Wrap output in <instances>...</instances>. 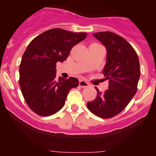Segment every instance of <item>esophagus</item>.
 I'll return each instance as SVG.
<instances>
[{
  "label": "esophagus",
  "mask_w": 156,
  "mask_h": 156,
  "mask_svg": "<svg viewBox=\"0 0 156 156\" xmlns=\"http://www.w3.org/2000/svg\"><path fill=\"white\" fill-rule=\"evenodd\" d=\"M79 86H80V87H81L84 88V87H89L90 84H88L87 82H86L85 81H83V80H81V81H79Z\"/></svg>",
  "instance_id": "34e87169"
}]
</instances>
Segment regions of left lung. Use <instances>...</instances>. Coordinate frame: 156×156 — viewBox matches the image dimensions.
I'll list each match as a JSON object with an SVG mask.
<instances>
[{
  "instance_id": "left-lung-1",
  "label": "left lung",
  "mask_w": 156,
  "mask_h": 156,
  "mask_svg": "<svg viewBox=\"0 0 156 156\" xmlns=\"http://www.w3.org/2000/svg\"><path fill=\"white\" fill-rule=\"evenodd\" d=\"M93 35L106 48L103 74L109 84L103 93L95 87L97 97L87 107L98 117L110 119L123 111L136 94L140 76L139 58L133 47L119 34L103 31Z\"/></svg>"
}]
</instances>
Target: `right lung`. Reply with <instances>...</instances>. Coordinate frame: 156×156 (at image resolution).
<instances>
[{"label":"right lung","mask_w":156,"mask_h":156,"mask_svg":"<svg viewBox=\"0 0 156 156\" xmlns=\"http://www.w3.org/2000/svg\"><path fill=\"white\" fill-rule=\"evenodd\" d=\"M87 37L52 29L34 37L26 48L20 66L22 94L29 107L41 116L55 114L65 105L69 90L78 86V80L56 78V62H63L72 48Z\"/></svg>","instance_id":"obj_1"}]
</instances>
